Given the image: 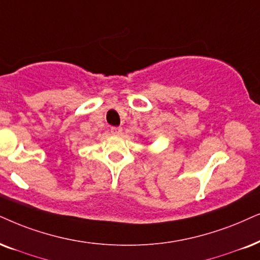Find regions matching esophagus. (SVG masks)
Segmentation results:
<instances>
[{"label":"esophagus","instance_id":"obj_1","mask_svg":"<svg viewBox=\"0 0 260 260\" xmlns=\"http://www.w3.org/2000/svg\"><path fill=\"white\" fill-rule=\"evenodd\" d=\"M110 132L113 136H120L122 133V128L121 127H111L110 128Z\"/></svg>","mask_w":260,"mask_h":260}]
</instances>
